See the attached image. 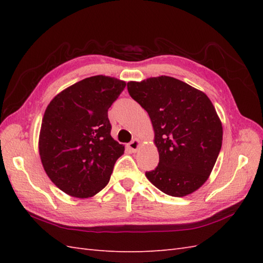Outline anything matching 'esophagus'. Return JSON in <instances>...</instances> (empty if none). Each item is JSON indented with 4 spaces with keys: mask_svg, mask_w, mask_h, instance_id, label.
<instances>
[{
    "mask_svg": "<svg viewBox=\"0 0 263 263\" xmlns=\"http://www.w3.org/2000/svg\"><path fill=\"white\" fill-rule=\"evenodd\" d=\"M139 146H140V141H139L138 139H135V140H132L130 143H128V147H130L132 152H137Z\"/></svg>",
    "mask_w": 263,
    "mask_h": 263,
    "instance_id": "esophagus-1",
    "label": "esophagus"
}]
</instances>
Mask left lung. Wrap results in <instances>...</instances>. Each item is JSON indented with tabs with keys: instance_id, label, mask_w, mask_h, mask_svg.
<instances>
[{
	"instance_id": "1",
	"label": "left lung",
	"mask_w": 263,
	"mask_h": 263,
	"mask_svg": "<svg viewBox=\"0 0 263 263\" xmlns=\"http://www.w3.org/2000/svg\"><path fill=\"white\" fill-rule=\"evenodd\" d=\"M130 96L147 110L155 130L159 163L146 176L172 197L198 190L214 168L222 126L206 95L175 78L127 82Z\"/></svg>"
}]
</instances>
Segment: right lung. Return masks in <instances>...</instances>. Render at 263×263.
<instances>
[{
  "label": "right lung",
  "mask_w": 263,
  "mask_h": 263,
  "mask_svg": "<svg viewBox=\"0 0 263 263\" xmlns=\"http://www.w3.org/2000/svg\"><path fill=\"white\" fill-rule=\"evenodd\" d=\"M126 83L95 76L55 96L43 117L39 155L46 174L76 198L93 197L107 185L124 146L110 136L108 108Z\"/></svg>",
  "instance_id": "obj_1"
}]
</instances>
